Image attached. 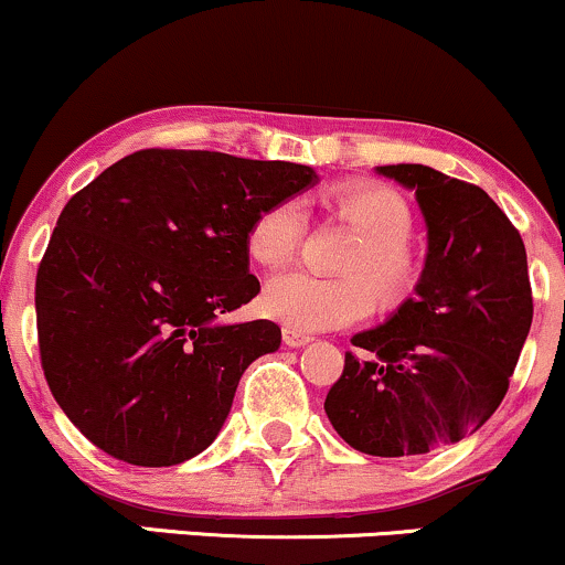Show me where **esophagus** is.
<instances>
[{"label":"esophagus","instance_id":"1","mask_svg":"<svg viewBox=\"0 0 565 565\" xmlns=\"http://www.w3.org/2000/svg\"><path fill=\"white\" fill-rule=\"evenodd\" d=\"M308 342H313V337L310 334H302V332H297V329H284V345L287 348H305L308 345Z\"/></svg>","mask_w":565,"mask_h":565}]
</instances>
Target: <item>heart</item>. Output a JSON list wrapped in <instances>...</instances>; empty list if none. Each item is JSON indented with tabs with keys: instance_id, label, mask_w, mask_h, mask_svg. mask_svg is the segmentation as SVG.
Segmentation results:
<instances>
[{
	"instance_id": "heart-1",
	"label": "heart",
	"mask_w": 565,
	"mask_h": 565,
	"mask_svg": "<svg viewBox=\"0 0 565 565\" xmlns=\"http://www.w3.org/2000/svg\"><path fill=\"white\" fill-rule=\"evenodd\" d=\"M334 206L361 233L359 244L342 260V270L350 274L284 270L263 289V313L297 332H327L366 319L374 308V291L382 302H395L417 278V263L406 244L412 215L398 193L385 185H350L337 193ZM302 231L300 204L278 201L255 217L246 249L265 268H276L295 255Z\"/></svg>"
}]
</instances>
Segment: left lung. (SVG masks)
Returning a JSON list of instances; mask_svg holds the SVG:
<instances>
[{"mask_svg":"<svg viewBox=\"0 0 565 565\" xmlns=\"http://www.w3.org/2000/svg\"><path fill=\"white\" fill-rule=\"evenodd\" d=\"M414 191L427 255L414 295L391 319L353 334L323 401L345 444L412 457L481 430L508 393L531 329L526 246L483 188L425 164L374 170Z\"/></svg>","mask_w":565,"mask_h":565,"instance_id":"obj_1","label":"left lung"}]
</instances>
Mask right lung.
<instances>
[{
  "instance_id": "obj_1",
  "label": "right lung",
  "mask_w": 565,
  "mask_h": 565,
  "mask_svg": "<svg viewBox=\"0 0 565 565\" xmlns=\"http://www.w3.org/2000/svg\"><path fill=\"white\" fill-rule=\"evenodd\" d=\"M313 167L148 148L71 196L36 274L42 369L66 417L121 462L170 468L228 419L274 321H225L260 291L252 223Z\"/></svg>"
}]
</instances>
